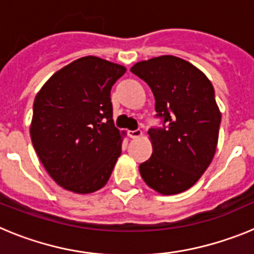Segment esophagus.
Wrapping results in <instances>:
<instances>
[{
  "label": "esophagus",
  "instance_id": "1",
  "mask_svg": "<svg viewBox=\"0 0 254 254\" xmlns=\"http://www.w3.org/2000/svg\"><path fill=\"white\" fill-rule=\"evenodd\" d=\"M128 136L131 138H138L142 136V131L141 129H134V131H128Z\"/></svg>",
  "mask_w": 254,
  "mask_h": 254
}]
</instances>
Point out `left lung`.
Instances as JSON below:
<instances>
[{
	"label": "left lung",
	"mask_w": 254,
	"mask_h": 254,
	"mask_svg": "<svg viewBox=\"0 0 254 254\" xmlns=\"http://www.w3.org/2000/svg\"><path fill=\"white\" fill-rule=\"evenodd\" d=\"M155 96L163 127L149 129L152 155L140 164L147 186L161 194H177L201 178L217 146L221 113L206 75L187 61L161 56L131 68Z\"/></svg>",
	"instance_id": "obj_1"
}]
</instances>
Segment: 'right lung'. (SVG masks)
Listing matches in <instances>:
<instances>
[{
    "label": "right lung",
    "instance_id": "1",
    "mask_svg": "<svg viewBox=\"0 0 254 254\" xmlns=\"http://www.w3.org/2000/svg\"><path fill=\"white\" fill-rule=\"evenodd\" d=\"M126 67L87 56L55 73L37 94L30 137L52 179L75 193L104 187L120 158L112 86Z\"/></svg>",
    "mask_w": 254,
    "mask_h": 254
}]
</instances>
